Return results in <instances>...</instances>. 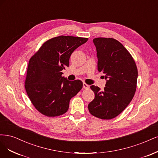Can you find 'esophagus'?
<instances>
[{"label":"esophagus","instance_id":"esophagus-1","mask_svg":"<svg viewBox=\"0 0 158 158\" xmlns=\"http://www.w3.org/2000/svg\"><path fill=\"white\" fill-rule=\"evenodd\" d=\"M83 89H88L89 88V86L87 84H86L85 83H83Z\"/></svg>","mask_w":158,"mask_h":158}]
</instances>
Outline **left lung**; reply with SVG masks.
Masks as SVG:
<instances>
[{
  "mask_svg": "<svg viewBox=\"0 0 158 158\" xmlns=\"http://www.w3.org/2000/svg\"><path fill=\"white\" fill-rule=\"evenodd\" d=\"M97 52L98 71L105 74L106 86H90L94 99L89 103V112L102 119H111L119 115L135 95L138 70L132 56L124 46L112 38L93 39Z\"/></svg>",
  "mask_w": 158,
  "mask_h": 158,
  "instance_id": "1",
  "label": "left lung"
}]
</instances>
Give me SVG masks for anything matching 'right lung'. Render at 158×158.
Segmentation results:
<instances>
[{
    "mask_svg": "<svg viewBox=\"0 0 158 158\" xmlns=\"http://www.w3.org/2000/svg\"><path fill=\"white\" fill-rule=\"evenodd\" d=\"M88 38L61 36L47 40L30 58L25 89L40 114L56 117L68 110L69 101L83 88L80 80L68 81L62 71L69 65L70 56Z\"/></svg>",
    "mask_w": 158,
    "mask_h": 158,
    "instance_id": "add662e5",
    "label": "right lung"
}]
</instances>
